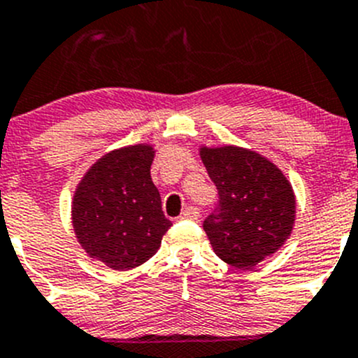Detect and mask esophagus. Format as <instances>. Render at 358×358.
<instances>
[{
    "label": "esophagus",
    "instance_id": "34e87169",
    "mask_svg": "<svg viewBox=\"0 0 358 358\" xmlns=\"http://www.w3.org/2000/svg\"><path fill=\"white\" fill-rule=\"evenodd\" d=\"M183 219H189V220H198L199 219V210L196 206H189L185 208V212L182 213Z\"/></svg>",
    "mask_w": 358,
    "mask_h": 358
}]
</instances>
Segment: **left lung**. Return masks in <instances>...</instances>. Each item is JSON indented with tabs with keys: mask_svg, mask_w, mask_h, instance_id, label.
<instances>
[{
	"mask_svg": "<svg viewBox=\"0 0 358 358\" xmlns=\"http://www.w3.org/2000/svg\"><path fill=\"white\" fill-rule=\"evenodd\" d=\"M199 157L219 190L217 210L203 222L213 252L235 268H255L292 235L296 213L292 183L252 150L201 146Z\"/></svg>",
	"mask_w": 358,
	"mask_h": 358,
	"instance_id": "left-lung-1",
	"label": "left lung"
}]
</instances>
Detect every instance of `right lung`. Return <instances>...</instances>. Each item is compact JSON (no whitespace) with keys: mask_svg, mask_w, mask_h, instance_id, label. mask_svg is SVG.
I'll list each match as a JSON object with an SVG mask.
<instances>
[{"mask_svg":"<svg viewBox=\"0 0 358 358\" xmlns=\"http://www.w3.org/2000/svg\"><path fill=\"white\" fill-rule=\"evenodd\" d=\"M152 145L123 146L100 157L85 173L72 199V226L86 255L125 272L148 262L171 220L153 185Z\"/></svg>","mask_w":358,"mask_h":358,"instance_id":"1","label":"right lung"}]
</instances>
